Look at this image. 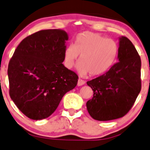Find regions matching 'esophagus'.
Segmentation results:
<instances>
[{"instance_id": "esophagus-1", "label": "esophagus", "mask_w": 150, "mask_h": 150, "mask_svg": "<svg viewBox=\"0 0 150 150\" xmlns=\"http://www.w3.org/2000/svg\"><path fill=\"white\" fill-rule=\"evenodd\" d=\"M84 83H85V81H83V80H81V79H78V86H81L84 85Z\"/></svg>"}]
</instances>
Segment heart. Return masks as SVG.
Listing matches in <instances>:
<instances>
[{"label":"heart","instance_id":"1","mask_svg":"<svg viewBox=\"0 0 150 150\" xmlns=\"http://www.w3.org/2000/svg\"><path fill=\"white\" fill-rule=\"evenodd\" d=\"M118 51V45L114 40L86 31L77 36L73 45L65 47L64 62L67 68L72 69L81 56L78 65L80 75L85 76L89 73L91 76H99L114 64Z\"/></svg>","mask_w":150,"mask_h":150}]
</instances>
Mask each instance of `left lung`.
Wrapping results in <instances>:
<instances>
[{
    "mask_svg": "<svg viewBox=\"0 0 150 150\" xmlns=\"http://www.w3.org/2000/svg\"><path fill=\"white\" fill-rule=\"evenodd\" d=\"M119 41V62L105 74L86 83L94 92L92 99L86 103L87 110L98 121L125 115L141 91L140 56L127 37L121 36Z\"/></svg>",
    "mask_w": 150,
    "mask_h": 150,
    "instance_id": "8db88e82",
    "label": "left lung"
}]
</instances>
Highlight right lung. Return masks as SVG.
I'll return each mask as SVG.
<instances>
[{"mask_svg": "<svg viewBox=\"0 0 150 150\" xmlns=\"http://www.w3.org/2000/svg\"><path fill=\"white\" fill-rule=\"evenodd\" d=\"M68 40L62 29L40 30L25 38L10 60L9 95L31 120L50 117L78 83V75L62 64Z\"/></svg>", "mask_w": 150, "mask_h": 150, "instance_id": "obj_1", "label": "right lung"}]
</instances>
